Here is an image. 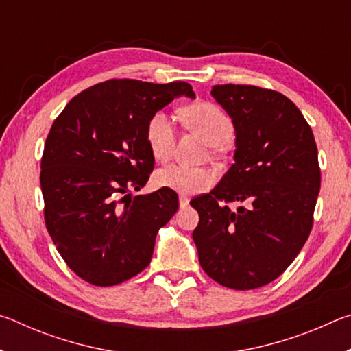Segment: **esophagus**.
<instances>
[{"mask_svg": "<svg viewBox=\"0 0 351 351\" xmlns=\"http://www.w3.org/2000/svg\"><path fill=\"white\" fill-rule=\"evenodd\" d=\"M189 204V198L184 197V195H180V206L181 207H186Z\"/></svg>", "mask_w": 351, "mask_h": 351, "instance_id": "obj_1", "label": "esophagus"}]
</instances>
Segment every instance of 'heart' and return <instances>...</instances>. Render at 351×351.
<instances>
[{"label": "heart", "mask_w": 351, "mask_h": 351, "mask_svg": "<svg viewBox=\"0 0 351 351\" xmlns=\"http://www.w3.org/2000/svg\"><path fill=\"white\" fill-rule=\"evenodd\" d=\"M182 116L187 125L209 145H223L234 134V123L230 117L213 104L199 102L186 106ZM145 139L153 158L158 161H167L175 147L173 119L165 111L154 112L147 122ZM154 182L159 187L175 190L181 195H195L212 186L213 175L206 169L169 164L154 173Z\"/></svg>", "instance_id": "b5f03b06"}]
</instances>
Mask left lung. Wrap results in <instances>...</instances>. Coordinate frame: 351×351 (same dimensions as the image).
Segmentation results:
<instances>
[{
    "mask_svg": "<svg viewBox=\"0 0 351 351\" xmlns=\"http://www.w3.org/2000/svg\"><path fill=\"white\" fill-rule=\"evenodd\" d=\"M212 97L232 119L235 164L212 192L190 201L201 268L232 289L265 287L304 247L320 190L316 141L283 94L252 85H215ZM234 200L246 206L230 211Z\"/></svg>",
    "mask_w": 351,
    "mask_h": 351,
    "instance_id": "1",
    "label": "left lung"
}]
</instances>
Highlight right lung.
I'll use <instances>...</instances> for the list:
<instances>
[{"mask_svg": "<svg viewBox=\"0 0 351 351\" xmlns=\"http://www.w3.org/2000/svg\"><path fill=\"white\" fill-rule=\"evenodd\" d=\"M180 96L195 99L189 83L111 79L77 94L52 123L40 173L45 223L85 282L112 287L144 271L158 230L180 207L170 189L130 193L154 167L148 119Z\"/></svg>", "mask_w": 351, "mask_h": 351, "instance_id": "1", "label": "right lung"}]
</instances>
